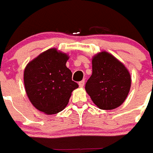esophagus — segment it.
<instances>
[{"mask_svg": "<svg viewBox=\"0 0 153 153\" xmlns=\"http://www.w3.org/2000/svg\"><path fill=\"white\" fill-rule=\"evenodd\" d=\"M85 80H82V81H81L80 82H78V85H79L80 88H83L84 85H85Z\"/></svg>", "mask_w": 153, "mask_h": 153, "instance_id": "34e87169", "label": "esophagus"}]
</instances>
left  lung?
Instances as JSON below:
<instances>
[{
    "instance_id": "left-lung-1",
    "label": "left lung",
    "mask_w": 153,
    "mask_h": 153,
    "mask_svg": "<svg viewBox=\"0 0 153 153\" xmlns=\"http://www.w3.org/2000/svg\"><path fill=\"white\" fill-rule=\"evenodd\" d=\"M92 70L85 90L94 103L104 110L120 106L131 85V75L126 67L112 54L102 51L93 57Z\"/></svg>"
}]
</instances>
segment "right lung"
I'll use <instances>...</instances> for the list:
<instances>
[{"label": "right lung", "mask_w": 153, "mask_h": 153, "mask_svg": "<svg viewBox=\"0 0 153 153\" xmlns=\"http://www.w3.org/2000/svg\"><path fill=\"white\" fill-rule=\"evenodd\" d=\"M68 56L51 48L28 62L24 71V85L30 102L41 112L53 115L68 104L78 85L65 65Z\"/></svg>", "instance_id": "right-lung-1"}]
</instances>
